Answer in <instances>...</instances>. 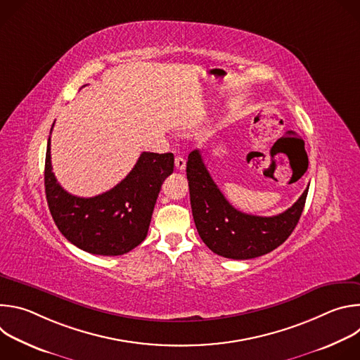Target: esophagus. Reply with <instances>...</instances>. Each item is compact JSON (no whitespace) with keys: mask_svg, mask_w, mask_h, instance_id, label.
Masks as SVG:
<instances>
[{"mask_svg":"<svg viewBox=\"0 0 360 360\" xmlns=\"http://www.w3.org/2000/svg\"><path fill=\"white\" fill-rule=\"evenodd\" d=\"M175 167H176V169H179V171H184V169H185L186 161L184 160V157H181V155L175 157Z\"/></svg>","mask_w":360,"mask_h":360,"instance_id":"1","label":"esophagus"}]
</instances>
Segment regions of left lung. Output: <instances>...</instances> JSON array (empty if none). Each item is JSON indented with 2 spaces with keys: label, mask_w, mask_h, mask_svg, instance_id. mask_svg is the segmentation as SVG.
<instances>
[{
  "label": "left lung",
  "mask_w": 360,
  "mask_h": 360,
  "mask_svg": "<svg viewBox=\"0 0 360 360\" xmlns=\"http://www.w3.org/2000/svg\"><path fill=\"white\" fill-rule=\"evenodd\" d=\"M191 208L203 243L229 259H252L272 252L293 232L302 215L307 186L285 212L256 217L235 210L219 191L203 164L200 150L189 153L186 162Z\"/></svg>",
  "instance_id": "1"
}]
</instances>
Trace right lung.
Segmentation results:
<instances>
[{
    "instance_id": "1",
    "label": "right lung",
    "mask_w": 360,
    "mask_h": 360,
    "mask_svg": "<svg viewBox=\"0 0 360 360\" xmlns=\"http://www.w3.org/2000/svg\"><path fill=\"white\" fill-rule=\"evenodd\" d=\"M172 172L174 153L142 152L132 171L112 189L79 198L57 182L48 138L44 172L48 208L60 232L77 248L92 255H124L146 238L162 182Z\"/></svg>"
}]
</instances>
